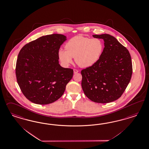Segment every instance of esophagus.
Returning <instances> with one entry per match:
<instances>
[{
	"instance_id": "1",
	"label": "esophagus",
	"mask_w": 149,
	"mask_h": 149,
	"mask_svg": "<svg viewBox=\"0 0 149 149\" xmlns=\"http://www.w3.org/2000/svg\"><path fill=\"white\" fill-rule=\"evenodd\" d=\"M78 72H79V71H78V70H77V69H74V70H73V72H74V74H76V73H77Z\"/></svg>"
}]
</instances>
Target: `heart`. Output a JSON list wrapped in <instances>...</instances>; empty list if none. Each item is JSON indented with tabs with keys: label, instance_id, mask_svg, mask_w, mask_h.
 I'll use <instances>...</instances> for the list:
<instances>
[{
	"label": "heart",
	"instance_id": "1",
	"mask_svg": "<svg viewBox=\"0 0 149 149\" xmlns=\"http://www.w3.org/2000/svg\"><path fill=\"white\" fill-rule=\"evenodd\" d=\"M104 45L98 38H89L76 36L70 39L65 45L67 50L60 49L58 56L64 66H68L72 62V58L79 66L86 68L94 65L103 52Z\"/></svg>",
	"mask_w": 149,
	"mask_h": 149
}]
</instances>
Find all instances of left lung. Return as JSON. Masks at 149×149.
<instances>
[{
    "label": "left lung",
    "instance_id": "obj_1",
    "mask_svg": "<svg viewBox=\"0 0 149 149\" xmlns=\"http://www.w3.org/2000/svg\"><path fill=\"white\" fill-rule=\"evenodd\" d=\"M103 39L104 48L98 61L81 71L84 93L94 102L108 103L119 98L130 82L132 73L131 56L109 34L93 35Z\"/></svg>",
    "mask_w": 149,
    "mask_h": 149
}]
</instances>
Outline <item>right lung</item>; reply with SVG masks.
<instances>
[{"instance_id": "obj_1", "label": "right lung", "mask_w": 149, "mask_h": 149, "mask_svg": "<svg viewBox=\"0 0 149 149\" xmlns=\"http://www.w3.org/2000/svg\"><path fill=\"white\" fill-rule=\"evenodd\" d=\"M66 40L62 34L43 36L20 51L15 68L17 82L24 96L33 103L55 102L72 79L73 70L58 63V51Z\"/></svg>"}]
</instances>
